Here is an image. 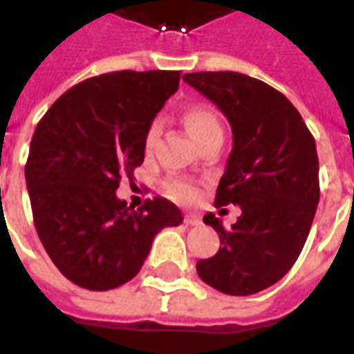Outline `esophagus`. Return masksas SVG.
Wrapping results in <instances>:
<instances>
[{
  "instance_id": "1",
  "label": "esophagus",
  "mask_w": 354,
  "mask_h": 354,
  "mask_svg": "<svg viewBox=\"0 0 354 354\" xmlns=\"http://www.w3.org/2000/svg\"><path fill=\"white\" fill-rule=\"evenodd\" d=\"M183 222L187 224V226H200L202 224V218L198 215H194V213H187V215L183 216Z\"/></svg>"
}]
</instances>
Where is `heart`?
Masks as SVG:
<instances>
[{
    "mask_svg": "<svg viewBox=\"0 0 354 354\" xmlns=\"http://www.w3.org/2000/svg\"><path fill=\"white\" fill-rule=\"evenodd\" d=\"M185 127H187L189 133L193 136V139L198 145L205 143L207 139L215 138V136H222L224 133V128H222V122L218 119L211 108L207 106H191L187 108L182 115ZM160 138V121H152L147 128V133H145V150L150 152L154 149L156 141ZM165 193L171 196V198L178 200V202H191V200L196 196L198 189L194 183H191L185 178H167L165 183Z\"/></svg>",
    "mask_w": 354,
    "mask_h": 354,
    "instance_id": "obj_1",
    "label": "heart"
}]
</instances>
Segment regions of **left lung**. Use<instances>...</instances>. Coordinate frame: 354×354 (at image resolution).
I'll list each match as a JSON object with an SVG mask.
<instances>
[{
    "mask_svg": "<svg viewBox=\"0 0 354 354\" xmlns=\"http://www.w3.org/2000/svg\"><path fill=\"white\" fill-rule=\"evenodd\" d=\"M183 80L221 108L232 124L233 149L215 205H241L224 230L222 248L196 263L200 279L230 296H250L283 277L299 257L319 200L316 141L294 104L263 80L235 71H200Z\"/></svg>",
    "mask_w": 354,
    "mask_h": 354,
    "instance_id": "obj_1",
    "label": "left lung"
}]
</instances>
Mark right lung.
Instances as JSON below:
<instances>
[{
    "label": "right lung",
    "mask_w": 354,
    "mask_h": 354,
    "mask_svg": "<svg viewBox=\"0 0 354 354\" xmlns=\"http://www.w3.org/2000/svg\"><path fill=\"white\" fill-rule=\"evenodd\" d=\"M180 71H113L60 95L36 124L25 180L36 233L60 272L88 290H112L138 275L154 236L182 224L156 196L128 207L122 176L145 160V133L178 90Z\"/></svg>",
    "instance_id": "obj_1"
}]
</instances>
